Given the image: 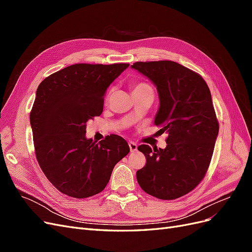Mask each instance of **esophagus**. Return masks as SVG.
Returning <instances> with one entry per match:
<instances>
[{
    "label": "esophagus",
    "instance_id": "34e87169",
    "mask_svg": "<svg viewBox=\"0 0 252 252\" xmlns=\"http://www.w3.org/2000/svg\"><path fill=\"white\" fill-rule=\"evenodd\" d=\"M128 145H129V148H130L131 152H134L138 150V145H136L134 142H129Z\"/></svg>",
    "mask_w": 252,
    "mask_h": 252
}]
</instances>
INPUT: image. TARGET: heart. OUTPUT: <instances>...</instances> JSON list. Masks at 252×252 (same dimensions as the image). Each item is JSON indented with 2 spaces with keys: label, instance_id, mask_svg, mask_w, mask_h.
Returning a JSON list of instances; mask_svg holds the SVG:
<instances>
[{
  "label": "heart",
  "instance_id": "b5f03b06",
  "mask_svg": "<svg viewBox=\"0 0 252 252\" xmlns=\"http://www.w3.org/2000/svg\"><path fill=\"white\" fill-rule=\"evenodd\" d=\"M146 90H152V88L146 83L136 82L132 84V94L136 93H142V91H146Z\"/></svg>",
  "mask_w": 252,
  "mask_h": 252
}]
</instances>
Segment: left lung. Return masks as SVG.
<instances>
[{
    "instance_id": "left-lung-1",
    "label": "left lung",
    "mask_w": 252,
    "mask_h": 252,
    "mask_svg": "<svg viewBox=\"0 0 252 252\" xmlns=\"http://www.w3.org/2000/svg\"><path fill=\"white\" fill-rule=\"evenodd\" d=\"M131 68L157 87L155 124L168 134L164 149L139 146L146 165L136 180L152 196L178 199L197 186L211 161L219 123L210 90L201 75L172 61L136 62Z\"/></svg>"
}]
</instances>
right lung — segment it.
Wrapping results in <instances>:
<instances>
[{
  "label": "right lung",
  "instance_id": "add662e5",
  "mask_svg": "<svg viewBox=\"0 0 252 252\" xmlns=\"http://www.w3.org/2000/svg\"><path fill=\"white\" fill-rule=\"evenodd\" d=\"M129 64H75L39 85L30 112L35 156L59 191L77 199L101 192L116 164L130 151L117 134L95 143L87 122L103 111V96Z\"/></svg>",
  "mask_w": 252,
  "mask_h": 252
}]
</instances>
